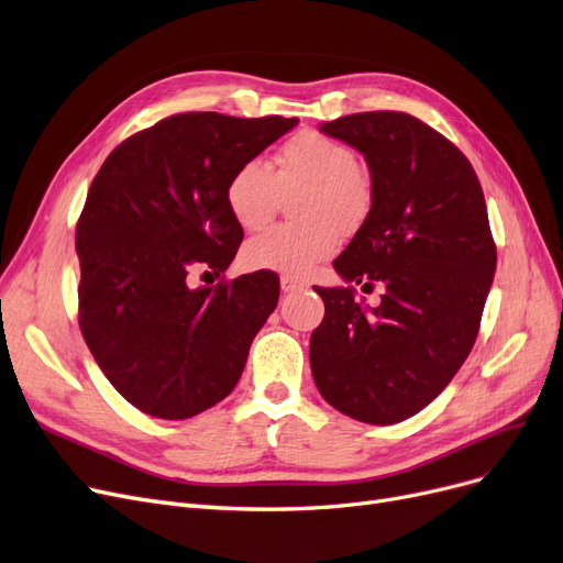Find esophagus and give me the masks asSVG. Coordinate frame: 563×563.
Masks as SVG:
<instances>
[{"label":"esophagus","mask_w":563,"mask_h":563,"mask_svg":"<svg viewBox=\"0 0 563 563\" xmlns=\"http://www.w3.org/2000/svg\"><path fill=\"white\" fill-rule=\"evenodd\" d=\"M306 283L299 280V278H291V276H283L280 278V289L283 291H297V289H303Z\"/></svg>","instance_id":"obj_1"}]
</instances>
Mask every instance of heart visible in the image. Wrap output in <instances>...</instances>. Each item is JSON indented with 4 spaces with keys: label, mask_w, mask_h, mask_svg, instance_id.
Returning a JSON list of instances; mask_svg holds the SVG:
<instances>
[{
    "label": "heart",
    "mask_w": 563,
    "mask_h": 563,
    "mask_svg": "<svg viewBox=\"0 0 563 563\" xmlns=\"http://www.w3.org/2000/svg\"><path fill=\"white\" fill-rule=\"evenodd\" d=\"M297 190L295 213L303 223L276 225L251 239L243 249L249 266L301 276L333 255L338 230H356L373 207V181L356 152L320 131L289 137L272 169L260 161L241 163L225 186V202L234 223L255 232L268 225L285 195Z\"/></svg>",
    "instance_id": "heart-1"
}]
</instances>
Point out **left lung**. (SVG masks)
I'll return each instance as SVG.
<instances>
[{"label": "left lung", "mask_w": 563, "mask_h": 563, "mask_svg": "<svg viewBox=\"0 0 563 563\" xmlns=\"http://www.w3.org/2000/svg\"><path fill=\"white\" fill-rule=\"evenodd\" d=\"M371 167L373 207L333 262L347 283L384 285L363 308L354 287H314L324 320L310 335L322 398L347 417L390 426L419 413L470 356L497 246L485 198L457 146L407 112H356L322 124Z\"/></svg>", "instance_id": "1"}]
</instances>
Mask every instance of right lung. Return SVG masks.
<instances>
[{
	"mask_svg": "<svg viewBox=\"0 0 563 563\" xmlns=\"http://www.w3.org/2000/svg\"><path fill=\"white\" fill-rule=\"evenodd\" d=\"M295 126L285 117L173 114L121 142L93 177L76 228L78 322L110 384L150 417L190 419L230 396L274 312V272L200 289L186 278L230 266L243 230L225 186Z\"/></svg>",
	"mask_w": 563,
	"mask_h": 563,
	"instance_id": "add662e5",
	"label": "right lung"
}]
</instances>
